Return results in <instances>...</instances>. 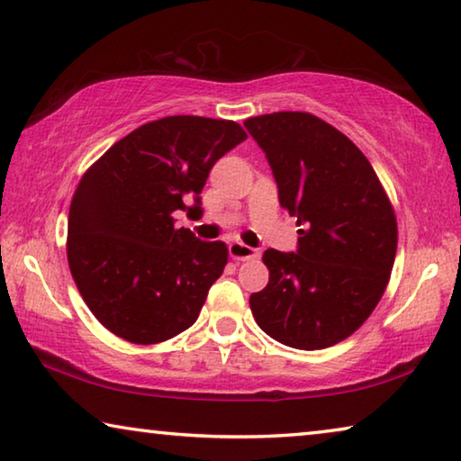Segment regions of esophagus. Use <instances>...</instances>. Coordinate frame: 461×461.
<instances>
[{
	"label": "esophagus",
	"mask_w": 461,
	"mask_h": 461,
	"mask_svg": "<svg viewBox=\"0 0 461 461\" xmlns=\"http://www.w3.org/2000/svg\"><path fill=\"white\" fill-rule=\"evenodd\" d=\"M228 248H230V256L233 260H254L260 256L258 249L241 244V241H231Z\"/></svg>",
	"instance_id": "obj_1"
}]
</instances>
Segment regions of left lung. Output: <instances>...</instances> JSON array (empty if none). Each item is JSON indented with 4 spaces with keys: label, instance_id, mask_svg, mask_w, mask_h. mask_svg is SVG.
<instances>
[{
    "label": "left lung",
    "instance_id": "1",
    "mask_svg": "<svg viewBox=\"0 0 461 461\" xmlns=\"http://www.w3.org/2000/svg\"><path fill=\"white\" fill-rule=\"evenodd\" d=\"M267 154L278 201L296 217L294 252L270 248V280L249 294L264 333L296 349L346 339L384 294L396 256V217L368 158L330 123L303 112L244 122Z\"/></svg>",
    "mask_w": 461,
    "mask_h": 461
}]
</instances>
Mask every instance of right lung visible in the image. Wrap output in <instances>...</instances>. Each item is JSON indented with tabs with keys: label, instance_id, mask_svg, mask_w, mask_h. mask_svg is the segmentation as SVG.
Returning a JSON list of instances; mask_svg holds the SVG:
<instances>
[{
	"label": "right lung",
	"instance_id": "obj_1",
	"mask_svg": "<svg viewBox=\"0 0 461 461\" xmlns=\"http://www.w3.org/2000/svg\"><path fill=\"white\" fill-rule=\"evenodd\" d=\"M246 138L236 122L170 115L122 138L83 175L68 209V268L118 338L148 346L197 321L228 246L176 230L173 213L201 212L209 170Z\"/></svg>",
	"mask_w": 461,
	"mask_h": 461
}]
</instances>
